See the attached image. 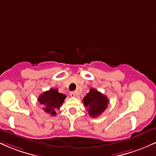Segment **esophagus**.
I'll return each mask as SVG.
<instances>
[{"label": "esophagus", "mask_w": 156, "mask_h": 156, "mask_svg": "<svg viewBox=\"0 0 156 156\" xmlns=\"http://www.w3.org/2000/svg\"><path fill=\"white\" fill-rule=\"evenodd\" d=\"M69 95L71 97H73V98H75V97L77 96V93L76 92H69Z\"/></svg>", "instance_id": "obj_1"}]
</instances>
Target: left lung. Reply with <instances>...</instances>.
I'll list each match as a JSON object with an SVG mask.
<instances>
[{
  "label": "left lung",
  "mask_w": 156,
  "mask_h": 156,
  "mask_svg": "<svg viewBox=\"0 0 156 156\" xmlns=\"http://www.w3.org/2000/svg\"><path fill=\"white\" fill-rule=\"evenodd\" d=\"M83 102L84 105L87 107L89 116L92 117H97L101 115L107 108L109 103L106 96L93 88L84 97Z\"/></svg>",
  "instance_id": "obj_1"
}]
</instances>
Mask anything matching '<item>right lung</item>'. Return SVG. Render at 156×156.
Masks as SVG:
<instances>
[{
	"mask_svg": "<svg viewBox=\"0 0 156 156\" xmlns=\"http://www.w3.org/2000/svg\"><path fill=\"white\" fill-rule=\"evenodd\" d=\"M65 98V94L58 92L57 89H51L40 94L38 101L42 105L44 112L55 116L56 114L55 111L63 104Z\"/></svg>",
	"mask_w": 156,
	"mask_h": 156,
	"instance_id": "right-lung-1",
	"label": "right lung"
}]
</instances>
